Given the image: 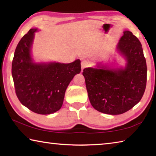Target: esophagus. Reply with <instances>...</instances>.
Returning <instances> with one entry per match:
<instances>
[{
    "label": "esophagus",
    "instance_id": "obj_1",
    "mask_svg": "<svg viewBox=\"0 0 156 156\" xmlns=\"http://www.w3.org/2000/svg\"><path fill=\"white\" fill-rule=\"evenodd\" d=\"M89 64H90V62H89L88 60H83V61L81 62V67H82V69H84L86 67H87L89 65Z\"/></svg>",
    "mask_w": 156,
    "mask_h": 156
}]
</instances>
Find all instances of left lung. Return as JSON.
Listing matches in <instances>:
<instances>
[{"mask_svg":"<svg viewBox=\"0 0 156 156\" xmlns=\"http://www.w3.org/2000/svg\"><path fill=\"white\" fill-rule=\"evenodd\" d=\"M117 50L126 60L124 68L98 64L84 69L89 101L95 109L110 115L125 113L140 101L147 84V63L140 42L124 31Z\"/></svg>","mask_w":156,"mask_h":156,"instance_id":"obj_1","label":"left lung"}]
</instances>
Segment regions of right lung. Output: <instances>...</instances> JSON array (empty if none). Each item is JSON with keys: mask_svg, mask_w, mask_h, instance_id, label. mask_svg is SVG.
<instances>
[{"mask_svg": "<svg viewBox=\"0 0 156 156\" xmlns=\"http://www.w3.org/2000/svg\"><path fill=\"white\" fill-rule=\"evenodd\" d=\"M37 30L31 29L18 43L12 73L16 94L22 105L34 113L47 115L61 108L66 89L80 72L81 65L79 59L68 64L34 62L31 49Z\"/></svg>", "mask_w": 156, "mask_h": 156, "instance_id": "right-lung-1", "label": "right lung"}]
</instances>
